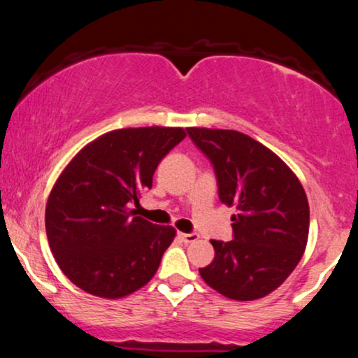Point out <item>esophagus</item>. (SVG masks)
<instances>
[{
  "instance_id": "34e87169",
  "label": "esophagus",
  "mask_w": 358,
  "mask_h": 358,
  "mask_svg": "<svg viewBox=\"0 0 358 358\" xmlns=\"http://www.w3.org/2000/svg\"><path fill=\"white\" fill-rule=\"evenodd\" d=\"M180 239H182L185 244H192V242H196L200 239L199 234H180Z\"/></svg>"
}]
</instances>
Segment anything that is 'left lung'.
<instances>
[{"label": "left lung", "instance_id": "left-lung-1", "mask_svg": "<svg viewBox=\"0 0 358 358\" xmlns=\"http://www.w3.org/2000/svg\"><path fill=\"white\" fill-rule=\"evenodd\" d=\"M210 159L219 199L236 207L234 239L210 241L215 257L200 276L224 296L252 301L268 296L301 261L310 232L303 185L276 153L232 129L187 127Z\"/></svg>", "mask_w": 358, "mask_h": 358}]
</instances>
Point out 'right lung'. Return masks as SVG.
Returning <instances> with one entry per match:
<instances>
[{
  "mask_svg": "<svg viewBox=\"0 0 358 358\" xmlns=\"http://www.w3.org/2000/svg\"><path fill=\"white\" fill-rule=\"evenodd\" d=\"M183 127H124L102 134L64 168L45 208V229L57 264L76 286L117 299L158 271L176 231L134 215L141 193Z\"/></svg>",
  "mask_w": 358,
  "mask_h": 358,
  "instance_id": "1",
  "label": "right lung"
}]
</instances>
